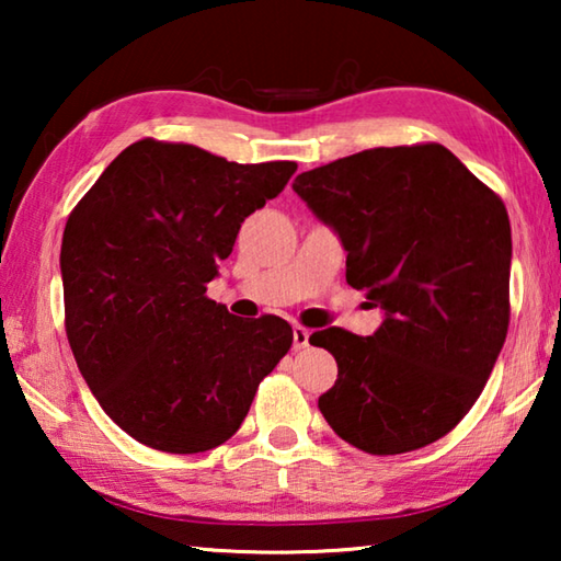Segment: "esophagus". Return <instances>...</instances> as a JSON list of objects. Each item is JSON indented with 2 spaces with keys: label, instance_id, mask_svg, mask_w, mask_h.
<instances>
[{
  "label": "esophagus",
  "instance_id": "1",
  "mask_svg": "<svg viewBox=\"0 0 561 561\" xmlns=\"http://www.w3.org/2000/svg\"><path fill=\"white\" fill-rule=\"evenodd\" d=\"M294 348H307L309 346V329L304 327H294Z\"/></svg>",
  "mask_w": 561,
  "mask_h": 561
}]
</instances>
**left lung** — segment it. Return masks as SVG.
Wrapping results in <instances>:
<instances>
[{"label": "left lung", "mask_w": 561, "mask_h": 561, "mask_svg": "<svg viewBox=\"0 0 561 561\" xmlns=\"http://www.w3.org/2000/svg\"><path fill=\"white\" fill-rule=\"evenodd\" d=\"M291 187L339 234L346 282L383 311L374 336H309L339 364L319 411L364 453L425 448L478 401L505 344V205L440 144L360 150Z\"/></svg>", "instance_id": "8db88e82"}]
</instances>
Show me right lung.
<instances>
[{
	"label": "right lung",
	"instance_id": "obj_1",
	"mask_svg": "<svg viewBox=\"0 0 561 561\" xmlns=\"http://www.w3.org/2000/svg\"><path fill=\"white\" fill-rule=\"evenodd\" d=\"M294 170L291 160L240 165L144 138L73 207L61 242L66 336L91 393L130 438L180 455L217 448L289 351L287 321H242L205 291L244 217Z\"/></svg>",
	"mask_w": 561,
	"mask_h": 561
}]
</instances>
